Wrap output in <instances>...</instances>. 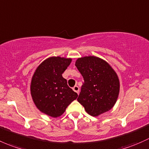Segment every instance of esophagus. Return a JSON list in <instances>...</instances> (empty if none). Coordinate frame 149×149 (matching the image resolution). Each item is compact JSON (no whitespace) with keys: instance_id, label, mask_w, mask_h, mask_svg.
<instances>
[{"instance_id":"1","label":"esophagus","mask_w":149,"mask_h":149,"mask_svg":"<svg viewBox=\"0 0 149 149\" xmlns=\"http://www.w3.org/2000/svg\"><path fill=\"white\" fill-rule=\"evenodd\" d=\"M73 89V91H74V92H76L77 93H79V87L77 86V85H75V86L74 87V88H72Z\"/></svg>"}]
</instances>
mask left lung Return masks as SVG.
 Segmentation results:
<instances>
[{"mask_svg":"<svg viewBox=\"0 0 149 149\" xmlns=\"http://www.w3.org/2000/svg\"><path fill=\"white\" fill-rule=\"evenodd\" d=\"M75 66L85 82L77 101L86 112L98 117L112 109L118 98L120 83L111 66L95 56L78 58Z\"/></svg>","mask_w":149,"mask_h":149,"instance_id":"1","label":"left lung"}]
</instances>
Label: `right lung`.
<instances>
[{
    "label": "right lung",
    "instance_id": "add662e5",
    "mask_svg": "<svg viewBox=\"0 0 149 149\" xmlns=\"http://www.w3.org/2000/svg\"><path fill=\"white\" fill-rule=\"evenodd\" d=\"M72 60L61 56L48 57L38 65L32 77L30 93L32 101L41 112L51 117L62 115L78 96L62 77Z\"/></svg>",
    "mask_w": 149,
    "mask_h": 149
}]
</instances>
